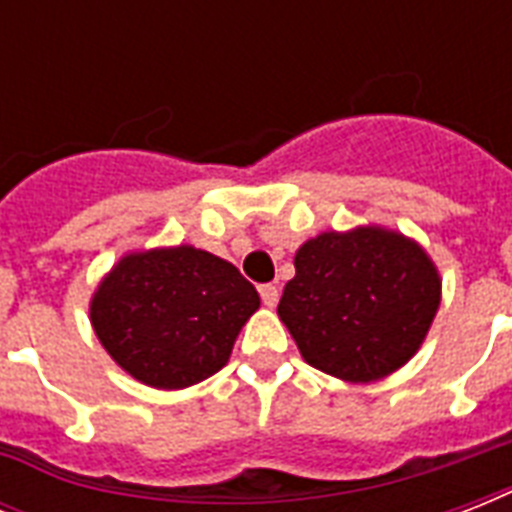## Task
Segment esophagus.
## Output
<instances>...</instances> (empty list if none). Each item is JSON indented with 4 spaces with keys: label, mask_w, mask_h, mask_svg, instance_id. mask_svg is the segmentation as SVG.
Returning <instances> with one entry per match:
<instances>
[{
    "label": "esophagus",
    "mask_w": 512,
    "mask_h": 512,
    "mask_svg": "<svg viewBox=\"0 0 512 512\" xmlns=\"http://www.w3.org/2000/svg\"><path fill=\"white\" fill-rule=\"evenodd\" d=\"M260 297H263V303L268 305V308H273V305L279 303V287H276V284H263V287H260Z\"/></svg>",
    "instance_id": "esophagus-1"
}]
</instances>
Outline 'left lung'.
<instances>
[{
	"label": "left lung",
	"instance_id": "1",
	"mask_svg": "<svg viewBox=\"0 0 512 512\" xmlns=\"http://www.w3.org/2000/svg\"><path fill=\"white\" fill-rule=\"evenodd\" d=\"M438 305L441 279L428 252L366 225L297 249L279 319L308 364L345 382H372L420 350Z\"/></svg>",
	"mask_w": 512,
	"mask_h": 512
}]
</instances>
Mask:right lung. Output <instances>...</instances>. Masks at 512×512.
<instances>
[{
  "label": "right lung",
  "mask_w": 512,
  "mask_h": 512,
  "mask_svg": "<svg viewBox=\"0 0 512 512\" xmlns=\"http://www.w3.org/2000/svg\"><path fill=\"white\" fill-rule=\"evenodd\" d=\"M257 308L260 295L236 265L180 244L124 255L95 289L90 321L124 372L180 390L228 364Z\"/></svg>",
  "instance_id": "1"
}]
</instances>
